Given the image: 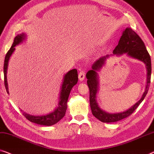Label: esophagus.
Returning <instances> with one entry per match:
<instances>
[{
    "instance_id": "esophagus-1",
    "label": "esophagus",
    "mask_w": 154,
    "mask_h": 154,
    "mask_svg": "<svg viewBox=\"0 0 154 154\" xmlns=\"http://www.w3.org/2000/svg\"><path fill=\"white\" fill-rule=\"evenodd\" d=\"M78 77H79V79L80 80V81H83V80L84 79V78H85V72H84V71H83V70L80 71Z\"/></svg>"
}]
</instances>
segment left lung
<instances>
[{
    "instance_id": "1",
    "label": "left lung",
    "mask_w": 154,
    "mask_h": 154,
    "mask_svg": "<svg viewBox=\"0 0 154 154\" xmlns=\"http://www.w3.org/2000/svg\"><path fill=\"white\" fill-rule=\"evenodd\" d=\"M125 53L131 57L137 58V59L144 62L146 64L147 69V82L145 91L143 94L141 99L126 111L121 112V113L109 114L102 110L98 107V103H96V94L98 91V86L97 71L99 70L105 64L106 59L109 56V55L103 56L97 60L93 64L91 70L86 73V78L88 79L87 84L88 88H89L90 106L92 114L95 117L103 123L116 122V121H119L129 116L137 109V107L143 101L148 93L149 85L151 83V57L148 51L146 50L144 42L140 38V37L131 28H126L123 31L118 45L113 51L114 54L116 55H121Z\"/></svg>"
}]
</instances>
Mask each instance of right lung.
Listing matches in <instances>:
<instances>
[{
  "mask_svg": "<svg viewBox=\"0 0 154 154\" xmlns=\"http://www.w3.org/2000/svg\"><path fill=\"white\" fill-rule=\"evenodd\" d=\"M26 35L25 34H20L17 35L14 38V42L10 47L9 51L6 54L5 60H4V66H3V72H4V84L7 91L8 94H9L8 91V81H7V70L8 66V62H9L10 58L12 53L15 50L14 47L20 44L23 42V40H25ZM78 81V75L77 69H73L67 72L63 78V82L61 86V91H60L59 102H58L57 107L56 108L55 110L51 113L46 115L42 116H33L31 114H26V112H22L23 115L28 120L31 121V122L37 123L39 125H52L55 123H58L61 119L66 114V112L67 109V102L70 95V91L72 88L75 84L77 83Z\"/></svg>",
  "mask_w": 154,
  "mask_h": 154,
  "instance_id": "right-lung-1",
  "label": "right lung"
}]
</instances>
